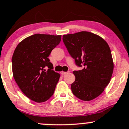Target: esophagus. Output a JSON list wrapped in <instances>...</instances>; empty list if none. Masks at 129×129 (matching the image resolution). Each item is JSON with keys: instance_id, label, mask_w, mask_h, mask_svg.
<instances>
[{"instance_id": "34e87169", "label": "esophagus", "mask_w": 129, "mask_h": 129, "mask_svg": "<svg viewBox=\"0 0 129 129\" xmlns=\"http://www.w3.org/2000/svg\"><path fill=\"white\" fill-rule=\"evenodd\" d=\"M68 72H60V74L61 75H66V74H67Z\"/></svg>"}]
</instances>
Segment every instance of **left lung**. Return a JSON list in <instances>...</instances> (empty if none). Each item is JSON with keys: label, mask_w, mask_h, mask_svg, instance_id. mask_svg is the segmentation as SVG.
I'll return each instance as SVG.
<instances>
[{"label": "left lung", "mask_w": 129, "mask_h": 129, "mask_svg": "<svg viewBox=\"0 0 129 129\" xmlns=\"http://www.w3.org/2000/svg\"><path fill=\"white\" fill-rule=\"evenodd\" d=\"M62 39L76 65L83 66L82 70L73 72V94L83 101L94 100L104 91L113 72L109 45L100 36L88 31L63 35Z\"/></svg>", "instance_id": "obj_1"}]
</instances>
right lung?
<instances>
[{
  "label": "right lung",
  "mask_w": 129,
  "mask_h": 129,
  "mask_svg": "<svg viewBox=\"0 0 129 129\" xmlns=\"http://www.w3.org/2000/svg\"><path fill=\"white\" fill-rule=\"evenodd\" d=\"M61 35L35 34L17 45L12 56L13 78L26 96L36 103L53 94L60 75L48 57L60 43Z\"/></svg>",
  "instance_id": "right-lung-1"
}]
</instances>
